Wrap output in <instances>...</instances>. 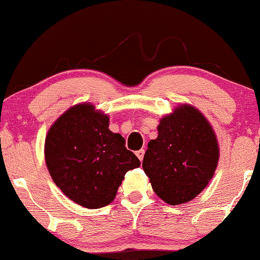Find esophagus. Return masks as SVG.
<instances>
[{
	"mask_svg": "<svg viewBox=\"0 0 260 260\" xmlns=\"http://www.w3.org/2000/svg\"><path fill=\"white\" fill-rule=\"evenodd\" d=\"M144 153H145V151H144L143 149L139 150V151H137V152H136L137 157L140 159V162H141V160H143V158H144Z\"/></svg>",
	"mask_w": 260,
	"mask_h": 260,
	"instance_id": "esophagus-1",
	"label": "esophagus"
}]
</instances>
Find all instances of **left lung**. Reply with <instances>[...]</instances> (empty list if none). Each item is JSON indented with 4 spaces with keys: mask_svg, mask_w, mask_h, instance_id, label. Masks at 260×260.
<instances>
[{
    "mask_svg": "<svg viewBox=\"0 0 260 260\" xmlns=\"http://www.w3.org/2000/svg\"><path fill=\"white\" fill-rule=\"evenodd\" d=\"M158 137L150 140L143 169L160 199L185 204L208 186L217 168L219 149L205 116L188 104L159 121Z\"/></svg>",
    "mask_w": 260,
    "mask_h": 260,
    "instance_id": "obj_1",
    "label": "left lung"
}]
</instances>
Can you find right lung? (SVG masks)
I'll list each match as a JSON object with an SVG mask.
<instances>
[{
  "label": "right lung",
  "instance_id": "right-lung-1",
  "mask_svg": "<svg viewBox=\"0 0 260 260\" xmlns=\"http://www.w3.org/2000/svg\"><path fill=\"white\" fill-rule=\"evenodd\" d=\"M44 154L56 186L86 209L113 202L124 174L140 166L123 137L109 129V116L90 103L70 108L55 121L45 138Z\"/></svg>",
  "mask_w": 260,
  "mask_h": 260
}]
</instances>
